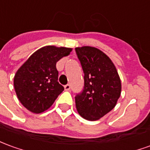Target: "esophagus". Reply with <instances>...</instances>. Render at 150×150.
<instances>
[{
	"label": "esophagus",
	"instance_id": "obj_1",
	"mask_svg": "<svg viewBox=\"0 0 150 150\" xmlns=\"http://www.w3.org/2000/svg\"><path fill=\"white\" fill-rule=\"evenodd\" d=\"M64 88L66 91H70V89H71V85L70 84H67V85L64 86Z\"/></svg>",
	"mask_w": 150,
	"mask_h": 150
}]
</instances>
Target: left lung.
I'll return each mask as SVG.
<instances>
[{
  "label": "left lung",
  "mask_w": 150,
  "mask_h": 150,
  "mask_svg": "<svg viewBox=\"0 0 150 150\" xmlns=\"http://www.w3.org/2000/svg\"><path fill=\"white\" fill-rule=\"evenodd\" d=\"M84 73V86L75 96L77 111L83 119L95 121L112 110L121 94V81L110 58L94 47L75 48Z\"/></svg>",
  "instance_id": "8db88e82"
}]
</instances>
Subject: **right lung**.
Returning a JSON list of instances; mask_svg holds the SVG:
<instances>
[{
	"mask_svg": "<svg viewBox=\"0 0 150 150\" xmlns=\"http://www.w3.org/2000/svg\"><path fill=\"white\" fill-rule=\"evenodd\" d=\"M71 48L45 46L24 62L13 78L17 97L22 105L35 114L45 111L64 90L57 82L56 63L68 56Z\"/></svg>",
	"mask_w": 150,
	"mask_h": 150,
	"instance_id": "obj_1",
	"label": "right lung"
}]
</instances>
